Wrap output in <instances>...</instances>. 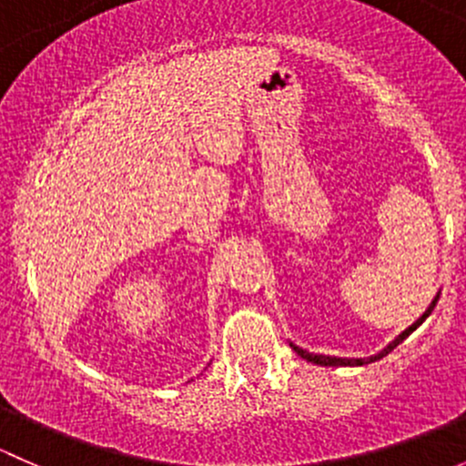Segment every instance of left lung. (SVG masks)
Listing matches in <instances>:
<instances>
[{"mask_svg":"<svg viewBox=\"0 0 466 466\" xmlns=\"http://www.w3.org/2000/svg\"><path fill=\"white\" fill-rule=\"evenodd\" d=\"M437 299H440V295H435L433 304H431V307H429V309H426V313H424V316H421V318H420V320H417L415 324H410V327H408V329H406V331H403V333H401V336H399V338H397V340H394V342H390V345H388V347H385V350H383V351H380V354H377V356H372V359H370V360H365V359H336V356H320V354H309V351H307V350H302V347L293 345V342H290V347H293V350H295V354H299V356H302V359H304V360H311V363H316V365H365V363H372V360H379V359H383V356H388V354H390V351H392V350H394V347H397V345H399V342H401V340H406V338H408V336H410V333H412V331H415V329H417V327H420V324H421V322H424V320H426V318H429V316H431V311H433V309H435Z\"/></svg>","mask_w":466,"mask_h":466,"instance_id":"obj_1","label":"left lung"}]
</instances>
